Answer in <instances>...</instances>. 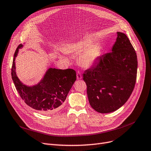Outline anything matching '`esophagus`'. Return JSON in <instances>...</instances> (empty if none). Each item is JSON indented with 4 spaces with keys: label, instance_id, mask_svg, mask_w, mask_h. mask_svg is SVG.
<instances>
[{
    "label": "esophagus",
    "instance_id": "esophagus-1",
    "mask_svg": "<svg viewBox=\"0 0 151 151\" xmlns=\"http://www.w3.org/2000/svg\"><path fill=\"white\" fill-rule=\"evenodd\" d=\"M77 80H80L82 78V74L81 73V72H79V71H77Z\"/></svg>",
    "mask_w": 151,
    "mask_h": 151
}]
</instances>
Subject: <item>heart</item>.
Masks as SVG:
<instances>
[{"label": "heart", "instance_id": "b5f03b06", "mask_svg": "<svg viewBox=\"0 0 151 151\" xmlns=\"http://www.w3.org/2000/svg\"><path fill=\"white\" fill-rule=\"evenodd\" d=\"M92 40L90 38H84L75 43L68 44L63 48L66 53L81 52L78 61L85 68H89L94 64L101 54V50L97 45H90Z\"/></svg>", "mask_w": 151, "mask_h": 151}]
</instances>
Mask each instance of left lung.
Instances as JSON below:
<instances>
[{"label":"left lung","mask_w":151,"mask_h":151,"mask_svg":"<svg viewBox=\"0 0 151 151\" xmlns=\"http://www.w3.org/2000/svg\"><path fill=\"white\" fill-rule=\"evenodd\" d=\"M117 34L111 52L99 57L95 66L83 74L90 104L99 113H110L122 106L136 83L138 61L135 50L124 33Z\"/></svg>","instance_id":"left-lung-1"}]
</instances>
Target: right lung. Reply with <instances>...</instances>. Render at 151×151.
Listing matches in <instances>:
<instances>
[{"instance_id":"1","label":"right lung","mask_w":151,"mask_h":151,"mask_svg":"<svg viewBox=\"0 0 151 151\" xmlns=\"http://www.w3.org/2000/svg\"><path fill=\"white\" fill-rule=\"evenodd\" d=\"M18 46L12 68V78L19 96L25 103L43 114H51L58 111L66 100L68 93L76 81V73L72 69H58L50 68L40 82L28 86L21 82L16 73L15 58L19 49Z\"/></svg>"}]
</instances>
